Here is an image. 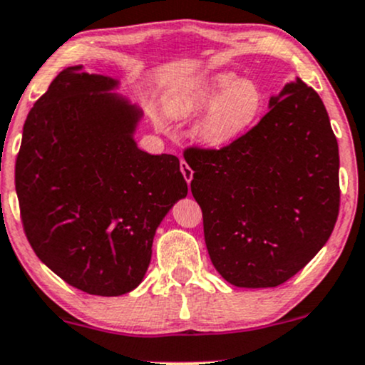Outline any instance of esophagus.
<instances>
[{
  "instance_id": "34e87169",
  "label": "esophagus",
  "mask_w": 365,
  "mask_h": 365,
  "mask_svg": "<svg viewBox=\"0 0 365 365\" xmlns=\"http://www.w3.org/2000/svg\"><path fill=\"white\" fill-rule=\"evenodd\" d=\"M180 170H182V175H183V178L187 180V183H190L192 182V178H194V171H192V168L190 166H188L185 161H180Z\"/></svg>"
}]
</instances>
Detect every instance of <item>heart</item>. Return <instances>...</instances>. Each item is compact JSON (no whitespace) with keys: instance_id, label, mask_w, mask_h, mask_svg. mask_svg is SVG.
<instances>
[{"instance_id":"obj_1","label":"heart","mask_w":365,"mask_h":365,"mask_svg":"<svg viewBox=\"0 0 365 365\" xmlns=\"http://www.w3.org/2000/svg\"><path fill=\"white\" fill-rule=\"evenodd\" d=\"M202 113L195 127L204 146L222 148L252 127L265 107L262 86L253 80H241L232 73L202 74L183 80L166 95V108L173 117Z\"/></svg>"}]
</instances>
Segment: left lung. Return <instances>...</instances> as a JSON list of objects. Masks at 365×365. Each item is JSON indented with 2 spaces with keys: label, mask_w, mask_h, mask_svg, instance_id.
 Wrapping results in <instances>:
<instances>
[{
  "label": "left lung",
  "mask_w": 365,
  "mask_h": 365,
  "mask_svg": "<svg viewBox=\"0 0 365 365\" xmlns=\"http://www.w3.org/2000/svg\"><path fill=\"white\" fill-rule=\"evenodd\" d=\"M222 149L185 151L210 262L236 287H277L324 247L338 217V143L327 108L296 78Z\"/></svg>",
  "instance_id": "8db88e82"
}]
</instances>
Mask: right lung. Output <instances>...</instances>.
<instances>
[{
  "label": "right lung",
  "mask_w": 365,
  "mask_h": 365,
  "mask_svg": "<svg viewBox=\"0 0 365 365\" xmlns=\"http://www.w3.org/2000/svg\"><path fill=\"white\" fill-rule=\"evenodd\" d=\"M118 86L83 64L63 69L29 112L15 166L35 255L64 282L107 297L143 282L158 226L188 192L177 156L139 149L143 110L112 93Z\"/></svg>",
  "instance_id": "1"
}]
</instances>
